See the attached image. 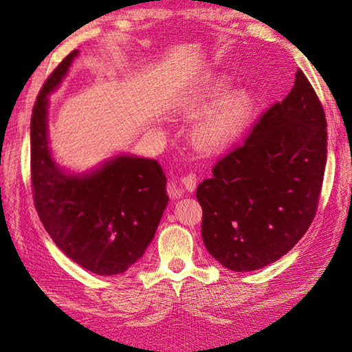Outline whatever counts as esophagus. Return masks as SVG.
I'll return each mask as SVG.
<instances>
[{"label": "esophagus", "mask_w": 352, "mask_h": 352, "mask_svg": "<svg viewBox=\"0 0 352 352\" xmlns=\"http://www.w3.org/2000/svg\"><path fill=\"white\" fill-rule=\"evenodd\" d=\"M178 183L182 184V188L186 190V192H193L195 190V188H197V183H198V180H197V175L195 174H186V175H183L180 180H178Z\"/></svg>", "instance_id": "obj_1"}]
</instances>
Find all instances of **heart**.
Here are the masks:
<instances>
[{
    "label": "heart",
    "instance_id": "1",
    "mask_svg": "<svg viewBox=\"0 0 352 352\" xmlns=\"http://www.w3.org/2000/svg\"><path fill=\"white\" fill-rule=\"evenodd\" d=\"M231 77L218 74L208 80L197 98L188 104L189 111H203L217 106L201 119L193 131V145L206 155L226 153L248 129L257 107V94L248 86L231 91Z\"/></svg>",
    "mask_w": 352,
    "mask_h": 352
}]
</instances>
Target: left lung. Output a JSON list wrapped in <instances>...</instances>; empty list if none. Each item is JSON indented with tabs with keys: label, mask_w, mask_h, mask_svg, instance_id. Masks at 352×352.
<instances>
[{
	"label": "left lung",
	"mask_w": 352,
	"mask_h": 352,
	"mask_svg": "<svg viewBox=\"0 0 352 352\" xmlns=\"http://www.w3.org/2000/svg\"><path fill=\"white\" fill-rule=\"evenodd\" d=\"M327 162L324 109L301 69L281 102L198 186L208 254L250 272L287 254L315 218Z\"/></svg>",
	"instance_id": "8db88e82"
}]
</instances>
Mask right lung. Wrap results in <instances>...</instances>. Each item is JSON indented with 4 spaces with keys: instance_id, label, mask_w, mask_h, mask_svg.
<instances>
[{
    "instance_id": "right-lung-1",
    "label": "right lung",
    "mask_w": 352,
    "mask_h": 352,
    "mask_svg": "<svg viewBox=\"0 0 352 352\" xmlns=\"http://www.w3.org/2000/svg\"><path fill=\"white\" fill-rule=\"evenodd\" d=\"M78 50L45 81L33 107L32 182L37 214L66 257L96 275L122 274L144 256L169 197L157 160L118 154L83 172L65 169L52 157L50 95L68 76Z\"/></svg>"
}]
</instances>
